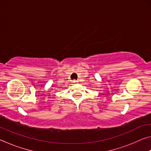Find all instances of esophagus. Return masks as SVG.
Returning a JSON list of instances; mask_svg holds the SVG:
<instances>
[{"label":"esophagus","instance_id":"esophagus-1","mask_svg":"<svg viewBox=\"0 0 151 151\" xmlns=\"http://www.w3.org/2000/svg\"><path fill=\"white\" fill-rule=\"evenodd\" d=\"M73 83H77V81H76V80H73Z\"/></svg>","mask_w":151,"mask_h":151}]
</instances>
